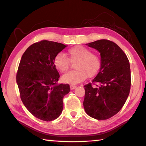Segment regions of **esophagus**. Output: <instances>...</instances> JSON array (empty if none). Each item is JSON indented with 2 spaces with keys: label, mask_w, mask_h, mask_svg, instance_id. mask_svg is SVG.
<instances>
[{
  "label": "esophagus",
  "mask_w": 146,
  "mask_h": 146,
  "mask_svg": "<svg viewBox=\"0 0 146 146\" xmlns=\"http://www.w3.org/2000/svg\"><path fill=\"white\" fill-rule=\"evenodd\" d=\"M76 86L75 85H70V89L71 90H74Z\"/></svg>",
  "instance_id": "esophagus-1"
}]
</instances>
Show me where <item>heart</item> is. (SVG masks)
<instances>
[{"label":"heart","instance_id":"heart-1","mask_svg":"<svg viewBox=\"0 0 146 146\" xmlns=\"http://www.w3.org/2000/svg\"><path fill=\"white\" fill-rule=\"evenodd\" d=\"M68 58L63 54H58L54 60L55 67L61 73H66L71 67V64H75L76 70L71 71L62 76L64 82L75 84L82 82L89 77L97 75L101 67V58L90 49L82 46H76L69 49Z\"/></svg>","mask_w":146,"mask_h":146}]
</instances>
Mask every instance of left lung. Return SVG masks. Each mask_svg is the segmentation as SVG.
<instances>
[{
  "mask_svg": "<svg viewBox=\"0 0 146 146\" xmlns=\"http://www.w3.org/2000/svg\"><path fill=\"white\" fill-rule=\"evenodd\" d=\"M86 45L99 51L102 64L92 82L84 86V108L91 117L106 120L119 111L129 94L131 78L129 60L112 41L102 39Z\"/></svg>",
  "mask_w": 146,
  "mask_h": 146,
  "instance_id": "8db88e82",
  "label": "left lung"
}]
</instances>
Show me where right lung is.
I'll list each match as a JSON object with an SVG mask.
<instances>
[{"label": "right lung", "mask_w": 146, "mask_h": 146, "mask_svg": "<svg viewBox=\"0 0 146 146\" xmlns=\"http://www.w3.org/2000/svg\"><path fill=\"white\" fill-rule=\"evenodd\" d=\"M67 46L42 40L32 44L22 56L16 75L20 97L34 117L55 120L63 110L69 84H57L60 75L54 65L56 56Z\"/></svg>", "instance_id": "right-lung-1"}]
</instances>
